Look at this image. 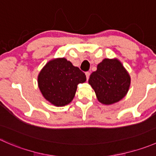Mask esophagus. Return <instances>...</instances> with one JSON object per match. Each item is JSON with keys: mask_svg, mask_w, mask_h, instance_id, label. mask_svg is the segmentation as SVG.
<instances>
[{"mask_svg": "<svg viewBox=\"0 0 156 156\" xmlns=\"http://www.w3.org/2000/svg\"><path fill=\"white\" fill-rule=\"evenodd\" d=\"M85 75H86V78H87V80H88L89 79V77H90V72H87L85 73Z\"/></svg>", "mask_w": 156, "mask_h": 156, "instance_id": "esophagus-1", "label": "esophagus"}]
</instances>
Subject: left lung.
I'll return each mask as SVG.
<instances>
[{"mask_svg": "<svg viewBox=\"0 0 156 156\" xmlns=\"http://www.w3.org/2000/svg\"><path fill=\"white\" fill-rule=\"evenodd\" d=\"M88 83L98 101L110 105L121 101L126 95L131 83L130 75L116 58H104L92 72Z\"/></svg>", "mask_w": 156, "mask_h": 156, "instance_id": "obj_1", "label": "left lung"}]
</instances>
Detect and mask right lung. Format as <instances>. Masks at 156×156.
<instances>
[{
  "label": "right lung",
  "instance_id": "1",
  "mask_svg": "<svg viewBox=\"0 0 156 156\" xmlns=\"http://www.w3.org/2000/svg\"><path fill=\"white\" fill-rule=\"evenodd\" d=\"M38 86L45 99L55 107L71 103L77 85L86 81V76L66 58L48 62L38 75Z\"/></svg>",
  "mask_w": 156,
  "mask_h": 156
}]
</instances>
